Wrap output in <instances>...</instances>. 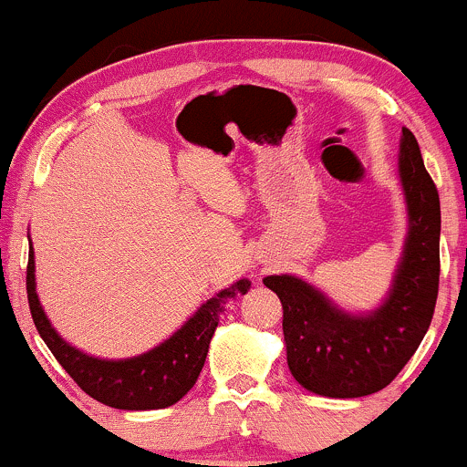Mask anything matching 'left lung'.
<instances>
[{
	"instance_id": "left-lung-1",
	"label": "left lung",
	"mask_w": 467,
	"mask_h": 467,
	"mask_svg": "<svg viewBox=\"0 0 467 467\" xmlns=\"http://www.w3.org/2000/svg\"><path fill=\"white\" fill-rule=\"evenodd\" d=\"M400 186L406 203V239L387 296L368 312H349L301 276H265L281 298L287 367L309 393L364 398L389 387L431 327L439 289L441 208L420 144L401 127Z\"/></svg>"
}]
</instances>
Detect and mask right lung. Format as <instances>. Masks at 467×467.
<instances>
[{
  "instance_id": "right-lung-1",
  "label": "right lung",
  "mask_w": 467,
  "mask_h": 467,
  "mask_svg": "<svg viewBox=\"0 0 467 467\" xmlns=\"http://www.w3.org/2000/svg\"><path fill=\"white\" fill-rule=\"evenodd\" d=\"M26 287H28L30 314L36 331L44 337L47 349L55 353L58 364L72 375L74 382L89 398L120 410H155L173 406L195 387L206 362L213 334L219 325V316L223 314L228 301L248 292L250 281L239 278L237 283L202 303V307H197V312L158 347L120 360L89 356L69 345L52 327L36 294L32 241Z\"/></svg>"
}]
</instances>
